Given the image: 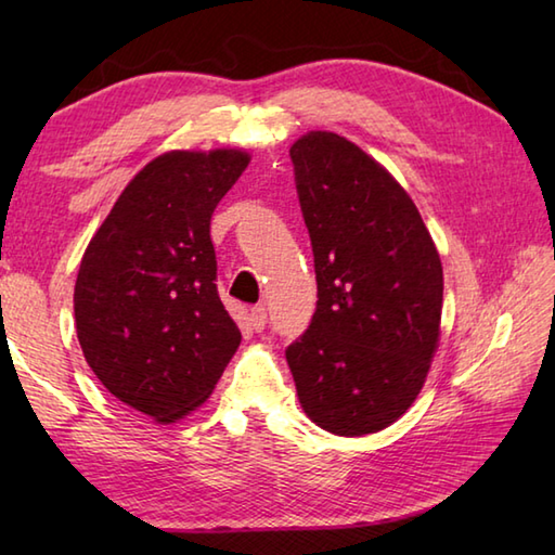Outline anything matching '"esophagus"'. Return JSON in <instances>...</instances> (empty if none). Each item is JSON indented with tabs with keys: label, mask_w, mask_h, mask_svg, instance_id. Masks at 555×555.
<instances>
[{
	"label": "esophagus",
	"mask_w": 555,
	"mask_h": 555,
	"mask_svg": "<svg viewBox=\"0 0 555 555\" xmlns=\"http://www.w3.org/2000/svg\"><path fill=\"white\" fill-rule=\"evenodd\" d=\"M267 324V308L264 305H255V308L250 310V326L255 328V332H262Z\"/></svg>",
	"instance_id": "esophagus-1"
}]
</instances>
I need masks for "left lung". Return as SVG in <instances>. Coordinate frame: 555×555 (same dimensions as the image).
<instances>
[{
  "mask_svg": "<svg viewBox=\"0 0 555 555\" xmlns=\"http://www.w3.org/2000/svg\"><path fill=\"white\" fill-rule=\"evenodd\" d=\"M291 159L320 298L286 348L300 405L338 436L382 431L415 403L439 346V253L410 195L356 143L312 131Z\"/></svg>",
  "mask_w": 555,
  "mask_h": 555,
  "instance_id": "1",
  "label": "left lung"
}]
</instances>
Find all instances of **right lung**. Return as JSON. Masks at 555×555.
<instances>
[{
    "instance_id": "add662e5",
    "label": "right lung",
    "mask_w": 555,
    "mask_h": 555,
    "mask_svg": "<svg viewBox=\"0 0 555 555\" xmlns=\"http://www.w3.org/2000/svg\"><path fill=\"white\" fill-rule=\"evenodd\" d=\"M241 150H173L126 185L80 259L74 312L90 370L157 422L203 405L241 346L217 293L211 211L241 179Z\"/></svg>"
}]
</instances>
